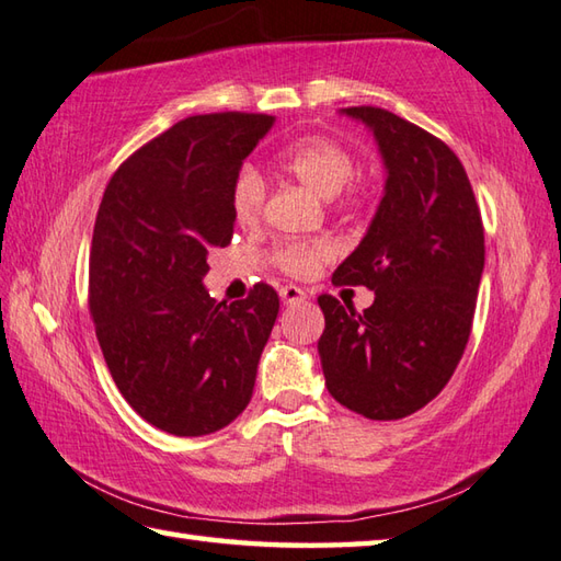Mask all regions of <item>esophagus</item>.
<instances>
[{"label":"esophagus","mask_w":561,"mask_h":561,"mask_svg":"<svg viewBox=\"0 0 561 561\" xmlns=\"http://www.w3.org/2000/svg\"><path fill=\"white\" fill-rule=\"evenodd\" d=\"M279 296H282L284 304H301V301H306V291L301 287H296V284H287V287H282Z\"/></svg>","instance_id":"obj_1"}]
</instances>
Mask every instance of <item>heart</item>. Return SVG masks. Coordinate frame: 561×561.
Segmentation results:
<instances>
[{"mask_svg":"<svg viewBox=\"0 0 561 561\" xmlns=\"http://www.w3.org/2000/svg\"><path fill=\"white\" fill-rule=\"evenodd\" d=\"M277 162L284 172L309 186L318 196H323V199H335L353 182L357 170L355 156L350 148L325 136L294 140L291 146L279 152ZM265 180L252 168L240 170L233 180V190H230V208H233L236 221L243 228L255 226L262 216V208H265ZM331 257L333 245L328 240H291V243H282L274 250L277 267L291 274V277H311Z\"/></svg>","mask_w":561,"mask_h":561,"instance_id":"heart-1","label":"heart"}]
</instances>
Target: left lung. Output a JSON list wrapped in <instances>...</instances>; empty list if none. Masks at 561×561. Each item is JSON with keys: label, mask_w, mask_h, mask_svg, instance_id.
<instances>
[{"label": "left lung", "mask_w": 561, "mask_h": 561, "mask_svg": "<svg viewBox=\"0 0 561 561\" xmlns=\"http://www.w3.org/2000/svg\"><path fill=\"white\" fill-rule=\"evenodd\" d=\"M343 114L377 138L387 184L367 236L333 284L375 291L357 313L321 294L325 387L369 421H399L445 389L465 355L484 272V226L462 162L440 138L379 106Z\"/></svg>", "instance_id": "8db88e82"}]
</instances>
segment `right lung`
Masks as SVG:
<instances>
[{"label": "right lung", "mask_w": 561, "mask_h": 561, "mask_svg": "<svg viewBox=\"0 0 561 561\" xmlns=\"http://www.w3.org/2000/svg\"><path fill=\"white\" fill-rule=\"evenodd\" d=\"M267 114L190 116L108 180L90 250V311L106 367L140 419L208 435L250 403L279 296L255 284L233 304L208 296V252L233 238L230 190L267 136Z\"/></svg>", "instance_id": "1"}]
</instances>
